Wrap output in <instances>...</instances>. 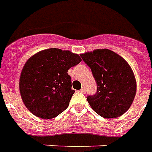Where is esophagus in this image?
<instances>
[{
	"instance_id": "esophagus-1",
	"label": "esophagus",
	"mask_w": 152,
	"mask_h": 152,
	"mask_svg": "<svg viewBox=\"0 0 152 152\" xmlns=\"http://www.w3.org/2000/svg\"><path fill=\"white\" fill-rule=\"evenodd\" d=\"M80 91H81L82 93L85 94V93H86V89H85L84 87H83L82 88H81V90H80Z\"/></svg>"
}]
</instances>
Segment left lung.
Wrapping results in <instances>:
<instances>
[{
	"instance_id": "1",
	"label": "left lung",
	"mask_w": 152,
	"mask_h": 152,
	"mask_svg": "<svg viewBox=\"0 0 152 152\" xmlns=\"http://www.w3.org/2000/svg\"><path fill=\"white\" fill-rule=\"evenodd\" d=\"M91 69L97 93L87 97L94 112L107 119L117 118L128 110L136 95L137 82L127 61L108 49L80 54Z\"/></svg>"
}]
</instances>
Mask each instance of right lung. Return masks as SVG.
<instances>
[{
	"label": "right lung",
	"instance_id": "right-lung-1",
	"mask_svg": "<svg viewBox=\"0 0 152 152\" xmlns=\"http://www.w3.org/2000/svg\"><path fill=\"white\" fill-rule=\"evenodd\" d=\"M81 61L77 54L58 48L30 57L19 78L21 97L27 109L42 119H52L64 112L75 92L68 70Z\"/></svg>",
	"mask_w": 152,
	"mask_h": 152
}]
</instances>
